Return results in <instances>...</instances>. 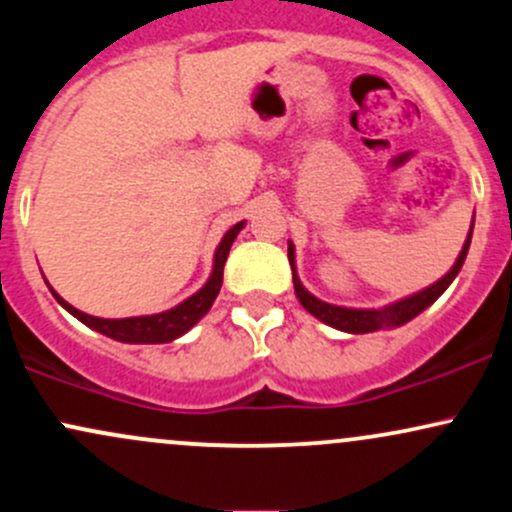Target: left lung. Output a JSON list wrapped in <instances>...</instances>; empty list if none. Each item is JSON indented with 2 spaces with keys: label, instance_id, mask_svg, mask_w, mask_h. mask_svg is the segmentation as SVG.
I'll return each instance as SVG.
<instances>
[{
  "label": "left lung",
  "instance_id": "obj_1",
  "mask_svg": "<svg viewBox=\"0 0 512 512\" xmlns=\"http://www.w3.org/2000/svg\"><path fill=\"white\" fill-rule=\"evenodd\" d=\"M471 230H474V223H471L469 235H466L464 247H462V252H459L457 262H454L452 269H449L445 277L437 279V282L430 284L428 289L418 291V294H413V296H406V299H401L396 303H389V306H384V308H345V306H333V303H325V301L316 299V296H313L311 291L301 284L299 274H296L294 245L289 243V265H291V274H294L296 299L301 301V306L306 308L311 316L323 320V323L330 325V328L342 330V333L362 335V333H374V330H384V328H398V325L408 323V320H413L418 313H423L425 308L440 299V296L445 294L447 286L454 282V277H457L459 269H462V265H464L466 252H469Z\"/></svg>",
  "mask_w": 512,
  "mask_h": 512
}]
</instances>
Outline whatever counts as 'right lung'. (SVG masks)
Segmentation results:
<instances>
[{"instance_id":"right-lung-1","label":"right lung","mask_w":512,"mask_h":512,"mask_svg":"<svg viewBox=\"0 0 512 512\" xmlns=\"http://www.w3.org/2000/svg\"><path fill=\"white\" fill-rule=\"evenodd\" d=\"M245 221L235 223L233 228L223 235L221 245L216 247V255H213V272L209 277V282L201 286L194 296H189L187 301H182L179 306L170 308V311H162V313H153V316H136V318H97V316H89V313L77 311L75 306H70L63 296L55 294V301L70 311L72 316L77 320H82L87 328L97 330V333L106 335L111 340H119V342H131V345H155V342H172L177 340L179 335L187 333L189 328H194L201 318L209 313V308L216 301L218 291H221L223 284V267H226L228 260V252L233 240L238 238V233L243 230Z\"/></svg>"}]
</instances>
